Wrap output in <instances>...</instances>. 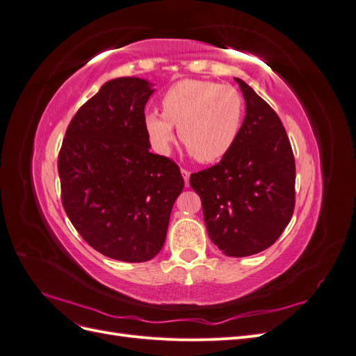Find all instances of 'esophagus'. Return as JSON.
Returning a JSON list of instances; mask_svg holds the SVG:
<instances>
[{"label": "esophagus", "instance_id": "1", "mask_svg": "<svg viewBox=\"0 0 356 356\" xmlns=\"http://www.w3.org/2000/svg\"><path fill=\"white\" fill-rule=\"evenodd\" d=\"M181 174H182V177H184V181H186V187H188V179H190V170H187V169H181Z\"/></svg>", "mask_w": 356, "mask_h": 356}]
</instances>
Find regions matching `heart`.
I'll return each instance as SVG.
<instances>
[{"mask_svg":"<svg viewBox=\"0 0 356 356\" xmlns=\"http://www.w3.org/2000/svg\"><path fill=\"white\" fill-rule=\"evenodd\" d=\"M243 118L245 102L233 86L182 80L165 92L161 111H148L144 123L159 152H169L177 126L181 143L190 153L202 163H212L238 141Z\"/></svg>","mask_w":356,"mask_h":356,"instance_id":"1","label":"heart"}]
</instances>
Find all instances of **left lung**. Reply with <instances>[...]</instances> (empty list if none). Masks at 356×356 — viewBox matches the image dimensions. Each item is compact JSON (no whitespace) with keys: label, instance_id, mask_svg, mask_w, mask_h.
I'll return each instance as SVG.
<instances>
[{"label":"left lung","instance_id":"1","mask_svg":"<svg viewBox=\"0 0 356 356\" xmlns=\"http://www.w3.org/2000/svg\"><path fill=\"white\" fill-rule=\"evenodd\" d=\"M246 115L220 163L191 174L211 241L229 257L272 246L296 207V161L281 118L241 79Z\"/></svg>","mask_w":356,"mask_h":356}]
</instances>
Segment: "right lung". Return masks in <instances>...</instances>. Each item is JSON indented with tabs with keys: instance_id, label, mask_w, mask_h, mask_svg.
Instances as JSON below:
<instances>
[{
	"instance_id": "1",
	"label": "right lung",
	"mask_w": 356,
	"mask_h": 356,
	"mask_svg": "<svg viewBox=\"0 0 356 356\" xmlns=\"http://www.w3.org/2000/svg\"><path fill=\"white\" fill-rule=\"evenodd\" d=\"M153 93L141 79L106 81L68 124L58 157L62 204L93 250L141 263L159 254L184 188L174 160L149 153L144 123Z\"/></svg>"
}]
</instances>
